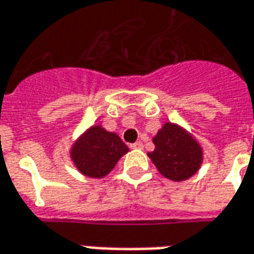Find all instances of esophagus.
I'll return each instance as SVG.
<instances>
[{"mask_svg": "<svg viewBox=\"0 0 254 254\" xmlns=\"http://www.w3.org/2000/svg\"><path fill=\"white\" fill-rule=\"evenodd\" d=\"M131 149H143V143L142 142H135V143H131Z\"/></svg>", "mask_w": 254, "mask_h": 254, "instance_id": "34e87169", "label": "esophagus"}]
</instances>
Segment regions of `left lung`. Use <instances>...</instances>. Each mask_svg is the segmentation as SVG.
I'll return each mask as SVG.
<instances>
[{"mask_svg": "<svg viewBox=\"0 0 254 254\" xmlns=\"http://www.w3.org/2000/svg\"><path fill=\"white\" fill-rule=\"evenodd\" d=\"M154 150L147 153L163 176L186 181L201 168L204 153L198 141L179 124L167 122L153 136Z\"/></svg>", "mask_w": 254, "mask_h": 254, "instance_id": "8db88e82", "label": "left lung"}]
</instances>
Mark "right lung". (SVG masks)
<instances>
[{"instance_id": "1", "label": "right lung", "mask_w": 254, "mask_h": 254, "mask_svg": "<svg viewBox=\"0 0 254 254\" xmlns=\"http://www.w3.org/2000/svg\"><path fill=\"white\" fill-rule=\"evenodd\" d=\"M127 152L128 147L118 134L107 131L101 124H95L73 142L69 156L80 174L101 179Z\"/></svg>"}]
</instances>
